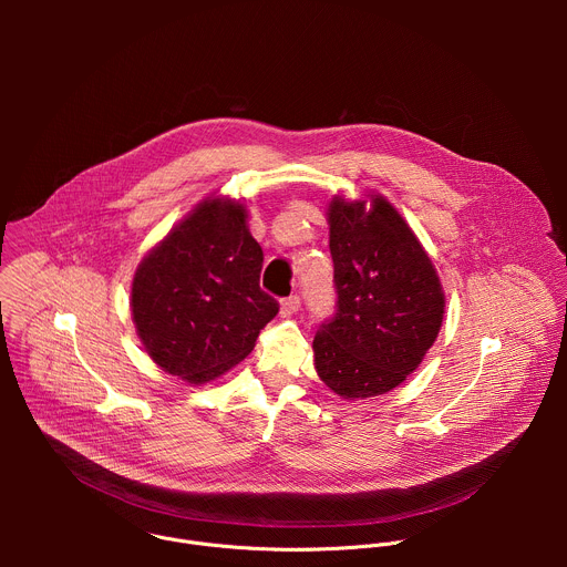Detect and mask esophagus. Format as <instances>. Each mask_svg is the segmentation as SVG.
Instances as JSON below:
<instances>
[{
  "label": "esophagus",
  "instance_id": "obj_1",
  "mask_svg": "<svg viewBox=\"0 0 567 567\" xmlns=\"http://www.w3.org/2000/svg\"><path fill=\"white\" fill-rule=\"evenodd\" d=\"M300 309V296H289V298H282L280 300V313L282 316H291Z\"/></svg>",
  "mask_w": 567,
  "mask_h": 567
}]
</instances>
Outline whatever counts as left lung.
Returning a JSON list of instances; mask_svg holds the SVG:
<instances>
[{
  "label": "left lung",
  "instance_id": "8db88e82",
  "mask_svg": "<svg viewBox=\"0 0 567 567\" xmlns=\"http://www.w3.org/2000/svg\"><path fill=\"white\" fill-rule=\"evenodd\" d=\"M337 313L313 337V368L343 399L385 394L422 363L444 318L437 271L381 195L330 202Z\"/></svg>",
  "mask_w": 567,
  "mask_h": 567
}]
</instances>
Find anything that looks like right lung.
Segmentation results:
<instances>
[{
    "label": "right lung",
    "instance_id": "add662e5",
    "mask_svg": "<svg viewBox=\"0 0 567 567\" xmlns=\"http://www.w3.org/2000/svg\"><path fill=\"white\" fill-rule=\"evenodd\" d=\"M262 262L245 204H197L132 280V320L150 359L188 383L213 381L247 359L280 307L260 289Z\"/></svg>",
    "mask_w": 567,
    "mask_h": 567
}]
</instances>
